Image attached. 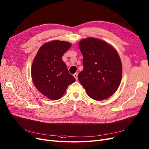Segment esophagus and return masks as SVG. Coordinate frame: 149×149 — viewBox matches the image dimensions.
<instances>
[{
	"label": "esophagus",
	"instance_id": "esophagus-1",
	"mask_svg": "<svg viewBox=\"0 0 149 149\" xmlns=\"http://www.w3.org/2000/svg\"><path fill=\"white\" fill-rule=\"evenodd\" d=\"M73 76L75 78L76 80H78V73H74V74H73Z\"/></svg>",
	"mask_w": 149,
	"mask_h": 149
}]
</instances>
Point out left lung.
<instances>
[{
	"label": "left lung",
	"mask_w": 149,
	"mask_h": 149,
	"mask_svg": "<svg viewBox=\"0 0 149 149\" xmlns=\"http://www.w3.org/2000/svg\"><path fill=\"white\" fill-rule=\"evenodd\" d=\"M79 47L83 56V70L78 79L89 97L102 101L112 96L120 86L122 65L114 47L93 37L81 40Z\"/></svg>",
	"instance_id": "left-lung-1"
}]
</instances>
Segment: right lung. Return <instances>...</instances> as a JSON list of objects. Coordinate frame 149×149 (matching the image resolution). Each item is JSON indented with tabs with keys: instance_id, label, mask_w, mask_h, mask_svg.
Wrapping results in <instances>:
<instances>
[{
	"instance_id": "add662e5",
	"label": "right lung",
	"mask_w": 149,
	"mask_h": 149,
	"mask_svg": "<svg viewBox=\"0 0 149 149\" xmlns=\"http://www.w3.org/2000/svg\"><path fill=\"white\" fill-rule=\"evenodd\" d=\"M71 46L65 41H49L40 47L33 61L31 76L33 84L50 100L60 99L68 86L76 81L62 58Z\"/></svg>"
}]
</instances>
